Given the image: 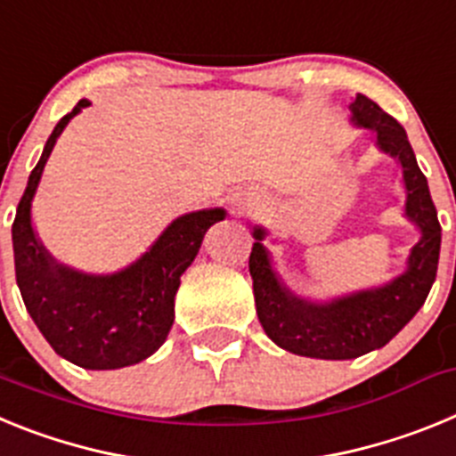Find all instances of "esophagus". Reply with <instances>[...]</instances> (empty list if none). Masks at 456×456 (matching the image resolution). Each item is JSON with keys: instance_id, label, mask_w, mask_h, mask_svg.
Here are the masks:
<instances>
[{"instance_id": "obj_1", "label": "esophagus", "mask_w": 456, "mask_h": 456, "mask_svg": "<svg viewBox=\"0 0 456 456\" xmlns=\"http://www.w3.org/2000/svg\"><path fill=\"white\" fill-rule=\"evenodd\" d=\"M235 208H237V209H247L248 203H247V200H241V199H240V200H235Z\"/></svg>"}]
</instances>
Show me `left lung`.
Instances as JSON below:
<instances>
[{"label": "left lung", "mask_w": 456, "mask_h": 456, "mask_svg": "<svg viewBox=\"0 0 456 456\" xmlns=\"http://www.w3.org/2000/svg\"><path fill=\"white\" fill-rule=\"evenodd\" d=\"M352 123L374 134V146L402 168L404 216L416 225L420 240L406 257L404 272L374 288L340 294L333 299H308L294 294L276 272L263 241L267 228L253 225L248 272L253 278L257 320L265 333L285 352L297 356L347 361L381 349L413 320L436 278L441 253V224L406 132L393 116L356 93L349 102Z\"/></svg>", "instance_id": "1"}]
</instances>
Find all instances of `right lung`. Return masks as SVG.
Segmentation results:
<instances>
[{
    "label": "right lung",
    "instance_id": "obj_1",
    "mask_svg": "<svg viewBox=\"0 0 456 456\" xmlns=\"http://www.w3.org/2000/svg\"><path fill=\"white\" fill-rule=\"evenodd\" d=\"M88 104L79 100L56 123L31 171L13 221L15 278L31 320L59 356L84 370H118L162 347L175 317L180 276L199 256L209 225L225 219V209H196L173 219L143 256L114 273L59 263L36 232L31 203L56 139Z\"/></svg>",
    "mask_w": 456,
    "mask_h": 456
}]
</instances>
